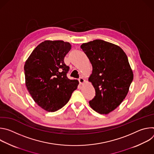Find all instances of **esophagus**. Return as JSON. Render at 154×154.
<instances>
[{
    "label": "esophagus",
    "mask_w": 154,
    "mask_h": 154,
    "mask_svg": "<svg viewBox=\"0 0 154 154\" xmlns=\"http://www.w3.org/2000/svg\"><path fill=\"white\" fill-rule=\"evenodd\" d=\"M79 83H80V85H83V84L85 82V80L82 77H81V78H80V79H79Z\"/></svg>",
    "instance_id": "obj_1"
}]
</instances>
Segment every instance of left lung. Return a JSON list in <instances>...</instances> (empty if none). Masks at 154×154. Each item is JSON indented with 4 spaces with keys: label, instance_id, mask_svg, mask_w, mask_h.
I'll return each instance as SVG.
<instances>
[{
    "label": "left lung",
    "instance_id": "obj_1",
    "mask_svg": "<svg viewBox=\"0 0 154 154\" xmlns=\"http://www.w3.org/2000/svg\"><path fill=\"white\" fill-rule=\"evenodd\" d=\"M80 48L93 67L88 81L96 96L90 105L100 114H108L125 98L134 79L127 56L119 46L101 39L83 43Z\"/></svg>",
    "mask_w": 154,
    "mask_h": 154
}]
</instances>
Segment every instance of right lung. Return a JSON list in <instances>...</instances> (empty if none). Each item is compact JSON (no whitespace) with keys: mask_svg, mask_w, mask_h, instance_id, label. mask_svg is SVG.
<instances>
[{"mask_svg":"<svg viewBox=\"0 0 154 154\" xmlns=\"http://www.w3.org/2000/svg\"><path fill=\"white\" fill-rule=\"evenodd\" d=\"M71 49L68 42L46 40L32 51L24 64L26 85L34 101L49 112L66 104L79 82L66 76L64 58Z\"/></svg>","mask_w":154,"mask_h":154,"instance_id":"add662e5","label":"right lung"}]
</instances>
